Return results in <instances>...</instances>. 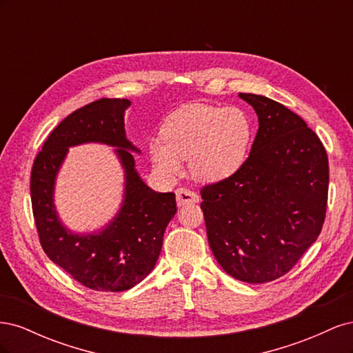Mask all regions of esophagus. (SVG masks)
<instances>
[{
	"label": "esophagus",
	"mask_w": 353,
	"mask_h": 353,
	"mask_svg": "<svg viewBox=\"0 0 353 353\" xmlns=\"http://www.w3.org/2000/svg\"><path fill=\"white\" fill-rule=\"evenodd\" d=\"M175 194H176L178 206H185V205H191V203L199 201V196L194 193V191H190L187 188H178L175 191Z\"/></svg>",
	"instance_id": "34e87169"
}]
</instances>
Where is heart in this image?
Returning a JSON list of instances; mask_svg holds the SVG:
<instances>
[{"label":"heart","instance_id":"obj_1","mask_svg":"<svg viewBox=\"0 0 353 353\" xmlns=\"http://www.w3.org/2000/svg\"><path fill=\"white\" fill-rule=\"evenodd\" d=\"M252 137L253 126L244 110L193 103L168 117L162 138L150 143V157L166 176L179 175L183 160L190 159L196 178L219 181L244 163Z\"/></svg>","mask_w":353,"mask_h":353}]
</instances>
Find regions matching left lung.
Masks as SVG:
<instances>
[{"instance_id":"obj_1","label":"left lung","mask_w":353,"mask_h":353,"mask_svg":"<svg viewBox=\"0 0 353 353\" xmlns=\"http://www.w3.org/2000/svg\"><path fill=\"white\" fill-rule=\"evenodd\" d=\"M258 114L249 157L200 190L209 245L223 271L268 283L290 271L323 230L328 157L301 116L263 95L243 94Z\"/></svg>"}]
</instances>
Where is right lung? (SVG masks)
<instances>
[{
    "label": "right lung",
    "instance_id": "add662e5",
    "mask_svg": "<svg viewBox=\"0 0 353 353\" xmlns=\"http://www.w3.org/2000/svg\"><path fill=\"white\" fill-rule=\"evenodd\" d=\"M126 99H100L70 113L50 134L30 172V200L39 243L48 258L82 285L97 292L130 290L152 272L163 234L176 213L174 193H156L135 170L123 128ZM83 142L117 146L125 169V199L117 218L100 233L72 234L61 225L52 193L68 147Z\"/></svg>",
    "mask_w": 353,
    "mask_h": 353
}]
</instances>
